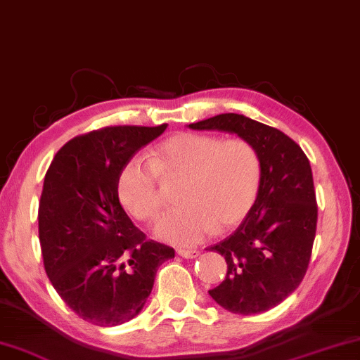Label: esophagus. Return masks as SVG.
Listing matches in <instances>:
<instances>
[{
	"mask_svg": "<svg viewBox=\"0 0 360 360\" xmlns=\"http://www.w3.org/2000/svg\"><path fill=\"white\" fill-rule=\"evenodd\" d=\"M176 253L180 255L181 258H196L198 255H200V252H198V250H186V248H180V250H176Z\"/></svg>",
	"mask_w": 360,
	"mask_h": 360,
	"instance_id": "obj_1",
	"label": "esophagus"
}]
</instances>
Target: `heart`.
Returning <instances> with one entry per match:
<instances>
[{
	"label": "heart",
	"instance_id": "heart-1",
	"mask_svg": "<svg viewBox=\"0 0 360 360\" xmlns=\"http://www.w3.org/2000/svg\"><path fill=\"white\" fill-rule=\"evenodd\" d=\"M160 180L184 179L175 207L155 224L160 240L190 247L211 232L237 226L252 210L262 185V159L242 138L180 133L154 149L149 164L133 158L120 170L118 200L138 221H154L164 206Z\"/></svg>",
	"mask_w": 360,
	"mask_h": 360
}]
</instances>
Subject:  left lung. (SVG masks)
<instances>
[{"mask_svg": "<svg viewBox=\"0 0 360 360\" xmlns=\"http://www.w3.org/2000/svg\"><path fill=\"white\" fill-rule=\"evenodd\" d=\"M188 127L236 133L262 159L253 207L232 236L207 248L227 263L226 279L210 290L216 304L232 314H262L288 299L309 268L319 217L310 162L288 134L238 113Z\"/></svg>", "mask_w": 360, "mask_h": 360, "instance_id": "left-lung-1", "label": "left lung"}]
</instances>
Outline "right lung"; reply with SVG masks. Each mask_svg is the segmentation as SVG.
<instances>
[{
  "label": "right lung",
  "instance_id": "right-lung-1",
  "mask_svg": "<svg viewBox=\"0 0 360 360\" xmlns=\"http://www.w3.org/2000/svg\"><path fill=\"white\" fill-rule=\"evenodd\" d=\"M167 128L105 127L61 148L45 174L39 238L45 273L82 320L117 326L133 320L158 268L175 250L148 240L120 205V170Z\"/></svg>",
  "mask_w": 360,
  "mask_h": 360
}]
</instances>
